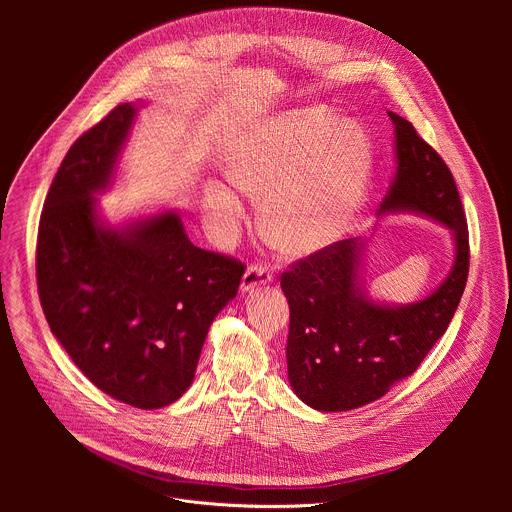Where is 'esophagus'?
I'll use <instances>...</instances> for the list:
<instances>
[{
    "label": "esophagus",
    "mask_w": 512,
    "mask_h": 512,
    "mask_svg": "<svg viewBox=\"0 0 512 512\" xmlns=\"http://www.w3.org/2000/svg\"><path fill=\"white\" fill-rule=\"evenodd\" d=\"M273 281V273L263 267V265H251L247 267V271L243 273V279H241V291L245 294V291L253 289L255 285H267Z\"/></svg>",
    "instance_id": "esophagus-1"
}]
</instances>
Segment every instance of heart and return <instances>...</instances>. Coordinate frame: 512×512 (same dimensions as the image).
Here are the masks:
<instances>
[{"label": "heart", "mask_w": 512, "mask_h": 512, "mask_svg": "<svg viewBox=\"0 0 512 512\" xmlns=\"http://www.w3.org/2000/svg\"><path fill=\"white\" fill-rule=\"evenodd\" d=\"M364 135L320 109L285 113L253 131L227 162L229 182L259 202V229L283 255L304 257L334 243L371 180ZM206 208L223 237L245 216L239 196L214 184Z\"/></svg>", "instance_id": "1"}]
</instances>
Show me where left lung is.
<instances>
[{"mask_svg":"<svg viewBox=\"0 0 512 512\" xmlns=\"http://www.w3.org/2000/svg\"><path fill=\"white\" fill-rule=\"evenodd\" d=\"M389 117L395 174L379 216L409 212L450 229L454 261L444 281L411 304L369 294L358 239L330 245L281 275L289 304V385L318 411L373 403L413 375L448 330L468 279V227L454 176L407 119L393 111Z\"/></svg>","mask_w":512,"mask_h":512,"instance_id":"8db88e82","label":"left lung"}]
</instances>
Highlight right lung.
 <instances>
[{"label": "right lung", "mask_w": 512, "mask_h": 512, "mask_svg": "<svg viewBox=\"0 0 512 512\" xmlns=\"http://www.w3.org/2000/svg\"><path fill=\"white\" fill-rule=\"evenodd\" d=\"M143 103L117 105L81 135L48 190L36 277L46 322L83 375L137 409L178 401L212 320L245 267L190 243L176 208L111 225L97 196L117 176Z\"/></svg>", "instance_id": "1"}]
</instances>
